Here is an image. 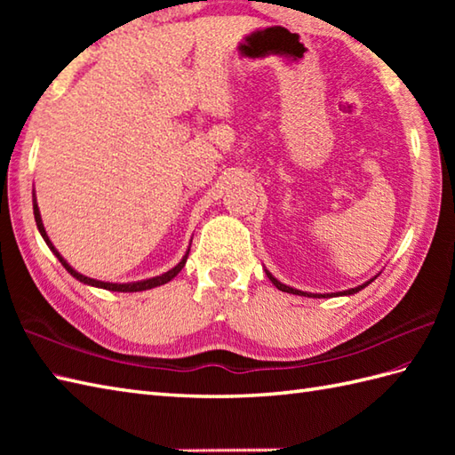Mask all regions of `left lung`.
<instances>
[{"label": "left lung", "instance_id": "obj_1", "mask_svg": "<svg viewBox=\"0 0 455 455\" xmlns=\"http://www.w3.org/2000/svg\"><path fill=\"white\" fill-rule=\"evenodd\" d=\"M266 275L269 277V282H272V283H274V285L279 289V291L293 293V295H301V297H316V299H323V297H342V295H354V293H360L362 289H363V287H367V285H370V283L373 282V279H377V275H379V274L373 275L371 279H367V282H363L362 285L352 287V289H346V291H336V293H308V291H301V289H295V287H289V285L282 283V282H279V279H275L272 274H269L267 269H266Z\"/></svg>", "mask_w": 455, "mask_h": 455}]
</instances>
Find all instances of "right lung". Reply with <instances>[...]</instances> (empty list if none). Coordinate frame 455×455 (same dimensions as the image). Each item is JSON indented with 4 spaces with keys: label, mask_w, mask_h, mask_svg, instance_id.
I'll use <instances>...</instances> for the list:
<instances>
[{
    "label": "right lung",
    "mask_w": 455,
    "mask_h": 455,
    "mask_svg": "<svg viewBox=\"0 0 455 455\" xmlns=\"http://www.w3.org/2000/svg\"><path fill=\"white\" fill-rule=\"evenodd\" d=\"M33 212H35V220H36V228H38V233H41V236H43V240L46 243V246L51 248V252L58 258V262H60L64 267H66V272L70 274L72 277H76L78 279L80 283H84V285H90V287H100V289H108V291H117V293H134V291H147V289H152V287H158V285H164V283H168V282H172L173 277H176L181 269H183V266H186V262H188V256H189V248H188V252L183 254V258L180 259V262L173 266L172 269H168V272H164L162 275H154V277H148V279H140V282H129V283H113V282H100V279H93V277H88V275H84V274H80V272H76V269L66 262V259L62 258V254L58 252L56 250V246L52 244V240L48 238V235H46V228H44V225H43V217H41V211H38V203H36V196H35V191H33ZM191 246V244H189Z\"/></svg>",
    "instance_id": "right-lung-1"
}]
</instances>
